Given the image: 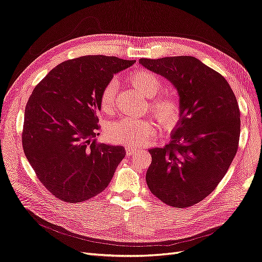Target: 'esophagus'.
<instances>
[{
	"label": "esophagus",
	"mask_w": 262,
	"mask_h": 262,
	"mask_svg": "<svg viewBox=\"0 0 262 262\" xmlns=\"http://www.w3.org/2000/svg\"><path fill=\"white\" fill-rule=\"evenodd\" d=\"M138 151H139V149L135 148V147H127V148H126V154H127V156H134V154H136Z\"/></svg>",
	"instance_id": "1"
}]
</instances>
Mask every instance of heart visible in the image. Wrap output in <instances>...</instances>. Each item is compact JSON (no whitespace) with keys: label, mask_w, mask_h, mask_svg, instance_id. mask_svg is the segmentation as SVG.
I'll return each mask as SVG.
<instances>
[{"label":"heart","mask_w":262,"mask_h":262,"mask_svg":"<svg viewBox=\"0 0 262 262\" xmlns=\"http://www.w3.org/2000/svg\"><path fill=\"white\" fill-rule=\"evenodd\" d=\"M128 82L143 96L152 98L162 89L160 77L147 70H136L127 75ZM118 84L115 81L106 83L100 93V106L102 111H111ZM150 110L164 128L176 126L182 115V104L175 95L164 94L150 102ZM156 133V124L149 119L125 118L112 123L106 129V137L114 143L125 146H136L147 142Z\"/></svg>","instance_id":"obj_1"}]
</instances>
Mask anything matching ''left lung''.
Instances as JSON below:
<instances>
[{
    "instance_id": "obj_1",
    "label": "left lung",
    "mask_w": 262,
    "mask_h": 262,
    "mask_svg": "<svg viewBox=\"0 0 262 262\" xmlns=\"http://www.w3.org/2000/svg\"><path fill=\"white\" fill-rule=\"evenodd\" d=\"M139 62L172 83L182 104L170 142L149 150L147 185L169 206H193L216 189L236 154L241 133L236 97L224 76L195 57L141 58Z\"/></svg>"
}]
</instances>
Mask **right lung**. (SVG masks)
Masks as SVG:
<instances>
[{"label":"right lung","instance_id":"add662e5","mask_svg":"<svg viewBox=\"0 0 262 262\" xmlns=\"http://www.w3.org/2000/svg\"><path fill=\"white\" fill-rule=\"evenodd\" d=\"M135 60L90 55L55 67L29 98L23 148L42 185L67 203L98 195L125 157L122 146L97 142L100 93Z\"/></svg>","mask_w":262,"mask_h":262}]
</instances>
